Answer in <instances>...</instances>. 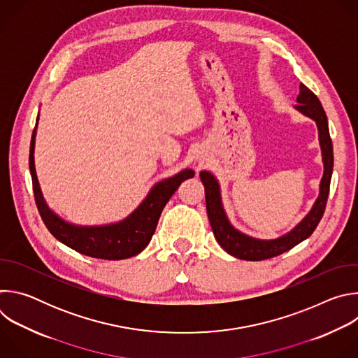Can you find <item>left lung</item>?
Here are the masks:
<instances>
[{"label":"left lung","instance_id":"obj_1","mask_svg":"<svg viewBox=\"0 0 358 358\" xmlns=\"http://www.w3.org/2000/svg\"><path fill=\"white\" fill-rule=\"evenodd\" d=\"M296 110L313 119L319 130V141L322 148V157L324 173L320 181V192L313 203L310 213L306 215L290 232L276 239H257L248 236L235 229L227 218L224 206L221 201V189L217 178L210 171H201L199 178L206 188V203L207 214L214 232L215 239L224 250L232 257L243 261H264L292 249L301 241L308 239L316 227L319 225L329 198L331 173H333V144L329 133V123L324 109L317 96L303 83H300V92L297 96Z\"/></svg>","mask_w":358,"mask_h":358}]
</instances>
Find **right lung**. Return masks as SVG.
Masks as SVG:
<instances>
[{
    "mask_svg": "<svg viewBox=\"0 0 358 358\" xmlns=\"http://www.w3.org/2000/svg\"><path fill=\"white\" fill-rule=\"evenodd\" d=\"M35 136L36 127L32 131L29 147V171L32 177L34 196L41 218L48 231L58 241L72 248L73 250L86 255V257L108 261H119L136 257L150 243L160 220L162 211L171 195L177 191L184 180L194 177V171L185 169L178 174L157 182L150 189L140 206L120 222L100 227L73 225L64 221L54 211H50L42 196L34 163Z\"/></svg>",
    "mask_w": 358,
    "mask_h": 358,
    "instance_id": "add662e5",
    "label": "right lung"
}]
</instances>
